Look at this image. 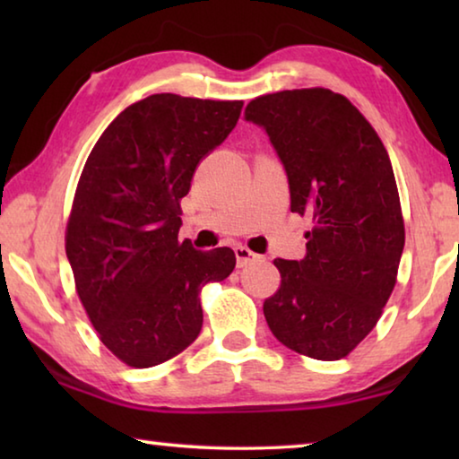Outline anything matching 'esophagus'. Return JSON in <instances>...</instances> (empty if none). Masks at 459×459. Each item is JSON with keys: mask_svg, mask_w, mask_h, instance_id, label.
Listing matches in <instances>:
<instances>
[{"mask_svg": "<svg viewBox=\"0 0 459 459\" xmlns=\"http://www.w3.org/2000/svg\"><path fill=\"white\" fill-rule=\"evenodd\" d=\"M235 255H237V265L238 267H245V265H248V263H253L255 259H259L257 253H253L251 248H247L243 245L235 247Z\"/></svg>", "mask_w": 459, "mask_h": 459, "instance_id": "1", "label": "esophagus"}]
</instances>
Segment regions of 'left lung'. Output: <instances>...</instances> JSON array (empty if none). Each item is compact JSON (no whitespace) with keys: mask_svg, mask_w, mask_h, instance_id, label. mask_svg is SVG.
<instances>
[{"mask_svg":"<svg viewBox=\"0 0 459 459\" xmlns=\"http://www.w3.org/2000/svg\"><path fill=\"white\" fill-rule=\"evenodd\" d=\"M247 121L265 127L290 180L291 212L309 216L306 257L275 259L269 330L290 351L340 360L375 328L397 283L405 221L383 142L351 100L330 89L253 99Z\"/></svg>","mask_w":459,"mask_h":459,"instance_id":"1","label":"left lung"}]
</instances>
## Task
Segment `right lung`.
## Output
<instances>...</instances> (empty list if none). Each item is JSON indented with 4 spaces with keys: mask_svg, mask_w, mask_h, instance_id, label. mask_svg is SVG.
<instances>
[{
    "mask_svg": "<svg viewBox=\"0 0 459 459\" xmlns=\"http://www.w3.org/2000/svg\"><path fill=\"white\" fill-rule=\"evenodd\" d=\"M243 100L160 92L129 105L92 147L66 222L74 287L99 340L150 368L202 328L200 291L235 269L229 247L178 240L194 172L235 129Z\"/></svg>",
    "mask_w": 459,
    "mask_h": 459,
    "instance_id": "add662e5",
    "label": "right lung"
}]
</instances>
